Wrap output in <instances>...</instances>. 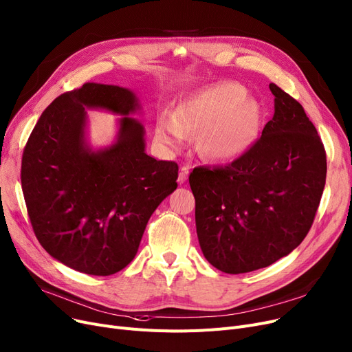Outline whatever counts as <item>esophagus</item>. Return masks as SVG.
<instances>
[{
    "label": "esophagus",
    "instance_id": "obj_1",
    "mask_svg": "<svg viewBox=\"0 0 352 352\" xmlns=\"http://www.w3.org/2000/svg\"><path fill=\"white\" fill-rule=\"evenodd\" d=\"M188 176H189V167L183 166L179 172V176H177V182L180 183V185H183V183L188 180Z\"/></svg>",
    "mask_w": 352,
    "mask_h": 352
}]
</instances>
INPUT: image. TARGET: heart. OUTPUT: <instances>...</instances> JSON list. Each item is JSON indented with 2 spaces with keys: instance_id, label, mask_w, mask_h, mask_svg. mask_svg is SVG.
I'll list each match as a JSON object with an SVG mask.
<instances>
[{
  "instance_id": "obj_1",
  "label": "heart",
  "mask_w": 352,
  "mask_h": 352,
  "mask_svg": "<svg viewBox=\"0 0 352 352\" xmlns=\"http://www.w3.org/2000/svg\"><path fill=\"white\" fill-rule=\"evenodd\" d=\"M246 94L248 90L235 81L199 91L179 103L172 117L157 119L155 138L164 147H175L189 133L197 136L204 156L235 160L256 143L262 129V104Z\"/></svg>"
}]
</instances>
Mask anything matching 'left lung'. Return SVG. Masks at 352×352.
<instances>
[{"label":"left lung","mask_w":352,"mask_h":352,"mask_svg":"<svg viewBox=\"0 0 352 352\" xmlns=\"http://www.w3.org/2000/svg\"><path fill=\"white\" fill-rule=\"evenodd\" d=\"M275 113L259 140L226 166L193 169L196 232L205 258L226 274L266 267L311 229L325 186L327 156L304 107L274 82Z\"/></svg>","instance_id":"left-lung-1"}]
</instances>
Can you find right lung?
Wrapping results in <instances>:
<instances>
[{"instance_id": "add662e5", "label": "right lung", "mask_w": 352, "mask_h": 352, "mask_svg": "<svg viewBox=\"0 0 352 352\" xmlns=\"http://www.w3.org/2000/svg\"><path fill=\"white\" fill-rule=\"evenodd\" d=\"M87 109L122 116L110 146L87 143ZM139 110L131 90L86 82L43 111L25 144L21 186L32 229L47 252L74 271H122L150 216L177 188V163L144 152V127L130 116Z\"/></svg>"}]
</instances>
